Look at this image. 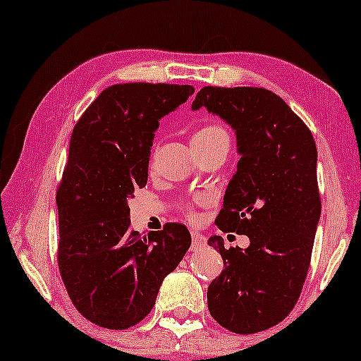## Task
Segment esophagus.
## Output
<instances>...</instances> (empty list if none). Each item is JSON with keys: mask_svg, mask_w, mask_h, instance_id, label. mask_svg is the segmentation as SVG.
<instances>
[{"mask_svg": "<svg viewBox=\"0 0 361 361\" xmlns=\"http://www.w3.org/2000/svg\"><path fill=\"white\" fill-rule=\"evenodd\" d=\"M205 246V238L199 231H192V251H199Z\"/></svg>", "mask_w": 361, "mask_h": 361, "instance_id": "esophagus-1", "label": "esophagus"}]
</instances>
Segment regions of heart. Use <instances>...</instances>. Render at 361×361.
<instances>
[{
  "label": "heart",
  "instance_id": "1",
  "mask_svg": "<svg viewBox=\"0 0 361 361\" xmlns=\"http://www.w3.org/2000/svg\"><path fill=\"white\" fill-rule=\"evenodd\" d=\"M220 137H228L226 131L219 125H207L199 128L192 136V145H207V142H214Z\"/></svg>",
  "mask_w": 361,
  "mask_h": 361
}]
</instances>
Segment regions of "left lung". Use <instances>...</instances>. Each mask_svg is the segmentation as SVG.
<instances>
[{
  "mask_svg": "<svg viewBox=\"0 0 361 361\" xmlns=\"http://www.w3.org/2000/svg\"><path fill=\"white\" fill-rule=\"evenodd\" d=\"M204 106L231 126L240 161L216 225L246 235V248L220 251L224 271L207 290L221 327L256 334L279 324L298 302L320 219L317 147L288 103L266 88L204 87L192 110Z\"/></svg>",
  "mask_w": 361,
  "mask_h": 361,
  "instance_id": "1",
  "label": "left lung"
}]
</instances>
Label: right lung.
<instances>
[{
  "label": "right lung",
  "instance_id": "add662e5",
  "mask_svg": "<svg viewBox=\"0 0 361 361\" xmlns=\"http://www.w3.org/2000/svg\"><path fill=\"white\" fill-rule=\"evenodd\" d=\"M192 93L190 85L120 83L103 90L73 128L56 197L59 269L78 312L100 327L141 322L190 248L182 224L146 236L131 231L128 200L147 184L159 120Z\"/></svg>",
  "mask_w": 361,
  "mask_h": 361
}]
</instances>
